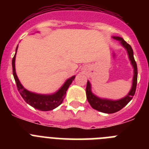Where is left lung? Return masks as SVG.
I'll use <instances>...</instances> for the list:
<instances>
[{
  "label": "left lung",
  "mask_w": 149,
  "mask_h": 149,
  "mask_svg": "<svg viewBox=\"0 0 149 149\" xmlns=\"http://www.w3.org/2000/svg\"><path fill=\"white\" fill-rule=\"evenodd\" d=\"M114 39L120 41L121 45L127 49V53H128L129 58L130 60L131 63H132L133 69H134V75H133V79H132V86L130 91L128 93L126 97L121 98L117 101H113V100L105 99V98H100L95 95L91 91V84L90 82H87V86H86V97L88 100V103L92 106V108L97 110L98 111L103 112L106 113H113L115 112L119 111L123 107L127 105L129 102H130L132 97L134 96L135 92L136 89V85H137V75H138V71H137V65H136V61H135L134 57H133V51H132L131 46L128 43L125 42L123 38L117 36H113Z\"/></svg>",
  "instance_id": "left-lung-1"
}]
</instances>
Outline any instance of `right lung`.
<instances>
[{
    "label": "right lung",
    "instance_id": "1",
    "mask_svg": "<svg viewBox=\"0 0 149 149\" xmlns=\"http://www.w3.org/2000/svg\"><path fill=\"white\" fill-rule=\"evenodd\" d=\"M17 48H18V46L16 48V53H15L14 57L12 60V67H13V77H14L15 82L17 83V89H18L19 92L20 93L22 98L29 105H31L36 109L39 110V111H51V110L58 107L63 102L69 86H70V84L72 83V81L74 80L76 77L73 76L71 78L68 79L57 92L51 94V95H41V94H36L29 92L22 86V84L19 80L18 77H17V73H16L15 59H16V54H17Z\"/></svg>",
    "mask_w": 149,
    "mask_h": 149
}]
</instances>
